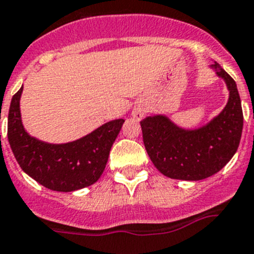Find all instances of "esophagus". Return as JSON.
Returning <instances> with one entry per match:
<instances>
[{
	"instance_id": "esophagus-1",
	"label": "esophagus",
	"mask_w": 254,
	"mask_h": 254,
	"mask_svg": "<svg viewBox=\"0 0 254 254\" xmlns=\"http://www.w3.org/2000/svg\"><path fill=\"white\" fill-rule=\"evenodd\" d=\"M132 115H133V117H136L137 120H142L143 116H145V112H143L142 109H134Z\"/></svg>"
}]
</instances>
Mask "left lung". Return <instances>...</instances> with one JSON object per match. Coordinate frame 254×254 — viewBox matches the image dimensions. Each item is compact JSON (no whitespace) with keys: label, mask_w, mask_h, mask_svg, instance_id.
Segmentation results:
<instances>
[{"label":"left lung","mask_w":254,"mask_h":254,"mask_svg":"<svg viewBox=\"0 0 254 254\" xmlns=\"http://www.w3.org/2000/svg\"><path fill=\"white\" fill-rule=\"evenodd\" d=\"M229 90L227 106L203 127L181 128L162 115L141 121L143 143L151 161L170 179L197 181L217 174L237 152L243 112L233 78L218 63L210 66Z\"/></svg>","instance_id":"left-lung-1"}]
</instances>
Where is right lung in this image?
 <instances>
[{
    "label": "right lung",
    "instance_id": "obj_1",
    "mask_svg": "<svg viewBox=\"0 0 254 254\" xmlns=\"http://www.w3.org/2000/svg\"><path fill=\"white\" fill-rule=\"evenodd\" d=\"M22 88L11 101L7 137L16 161L25 173L55 191H74L94 184L108 161L109 151L125 120H113L68 143H48L30 136L20 112Z\"/></svg>",
    "mask_w": 254,
    "mask_h": 254
}]
</instances>
